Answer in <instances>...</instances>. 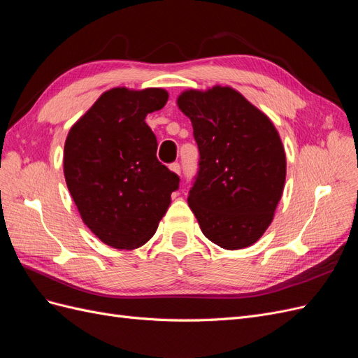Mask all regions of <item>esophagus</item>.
<instances>
[{"instance_id": "34e87169", "label": "esophagus", "mask_w": 358, "mask_h": 358, "mask_svg": "<svg viewBox=\"0 0 358 358\" xmlns=\"http://www.w3.org/2000/svg\"><path fill=\"white\" fill-rule=\"evenodd\" d=\"M170 170L175 171L176 175H180V164H179V162H173V164H170Z\"/></svg>"}]
</instances>
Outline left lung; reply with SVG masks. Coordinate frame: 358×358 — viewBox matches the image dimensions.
Listing matches in <instances>:
<instances>
[{
	"mask_svg": "<svg viewBox=\"0 0 358 358\" xmlns=\"http://www.w3.org/2000/svg\"><path fill=\"white\" fill-rule=\"evenodd\" d=\"M178 106L200 152L188 204L203 234L230 251L251 246L284 191L285 150L275 125L230 86L185 91Z\"/></svg>",
	"mask_w": 358,
	"mask_h": 358,
	"instance_id": "left-lung-1",
	"label": "left lung"
}]
</instances>
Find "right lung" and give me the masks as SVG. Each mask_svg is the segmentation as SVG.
I'll return each mask as SVG.
<instances>
[{
  "label": "right lung",
  "instance_id": "obj_1",
  "mask_svg": "<svg viewBox=\"0 0 358 358\" xmlns=\"http://www.w3.org/2000/svg\"><path fill=\"white\" fill-rule=\"evenodd\" d=\"M167 91L104 92L76 122L64 146V176L88 229L106 245L134 249L157 231L179 176L157 158L145 122L162 109Z\"/></svg>",
  "mask_w": 358,
  "mask_h": 358
}]
</instances>
